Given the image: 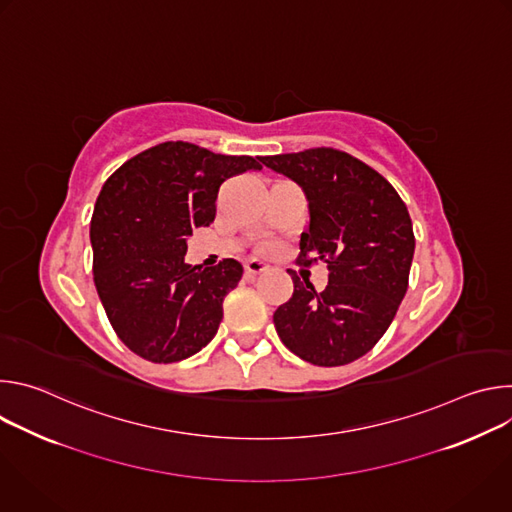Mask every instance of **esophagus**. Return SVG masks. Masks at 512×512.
<instances>
[{
	"mask_svg": "<svg viewBox=\"0 0 512 512\" xmlns=\"http://www.w3.org/2000/svg\"><path fill=\"white\" fill-rule=\"evenodd\" d=\"M269 269V265L265 263V261H261V259H249V261H245V273L247 275H259V273H263V271H267Z\"/></svg>",
	"mask_w": 512,
	"mask_h": 512,
	"instance_id": "34e87169",
	"label": "esophagus"
}]
</instances>
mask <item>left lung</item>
Masks as SVG:
<instances>
[{"mask_svg": "<svg viewBox=\"0 0 512 512\" xmlns=\"http://www.w3.org/2000/svg\"><path fill=\"white\" fill-rule=\"evenodd\" d=\"M261 162L308 196L310 229L302 233L298 265H328L322 291L287 269L294 296L275 310V330L318 367L348 364L381 340L405 298L415 251L407 206L377 170L334 148Z\"/></svg>", "mask_w": 512, "mask_h": 512, "instance_id": "8db88e82", "label": "left lung"}]
</instances>
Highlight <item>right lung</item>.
<instances>
[{"mask_svg": "<svg viewBox=\"0 0 512 512\" xmlns=\"http://www.w3.org/2000/svg\"><path fill=\"white\" fill-rule=\"evenodd\" d=\"M247 170H261V158L164 141L103 184L91 218L93 279L115 334L137 356L178 362L214 338L243 265L192 267L186 239L214 221L221 184Z\"/></svg>", "mask_w": 512, "mask_h": 512, "instance_id": "add662e5", "label": "right lung"}]
</instances>
